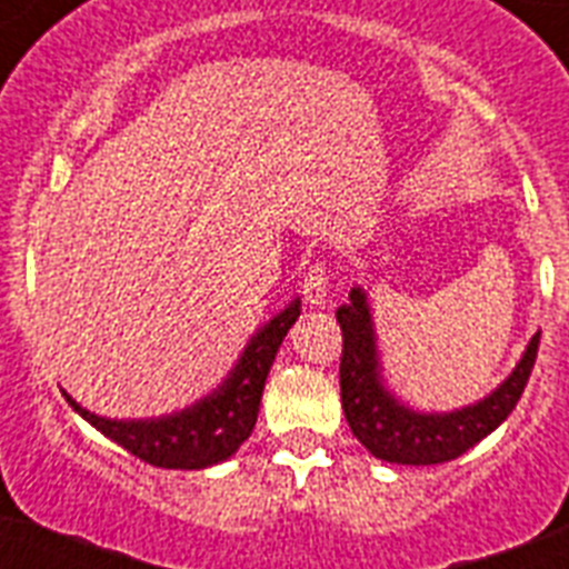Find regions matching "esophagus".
<instances>
[{
  "mask_svg": "<svg viewBox=\"0 0 569 569\" xmlns=\"http://www.w3.org/2000/svg\"><path fill=\"white\" fill-rule=\"evenodd\" d=\"M301 293L310 308H321L328 301V264L325 261H313L305 273V284H301Z\"/></svg>",
  "mask_w": 569,
  "mask_h": 569,
  "instance_id": "esophagus-1",
  "label": "esophagus"
}]
</instances>
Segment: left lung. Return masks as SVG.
Here are the masks:
<instances>
[{"label": "left lung", "instance_id": "obj_1", "mask_svg": "<svg viewBox=\"0 0 569 569\" xmlns=\"http://www.w3.org/2000/svg\"><path fill=\"white\" fill-rule=\"evenodd\" d=\"M341 328V410L356 439L381 461L390 465H445L459 459L472 445L492 433L525 393L536 365V333L510 379L472 407L453 413H416L387 393L379 379L373 325L367 299L359 288L350 290V305L336 310Z\"/></svg>", "mask_w": 569, "mask_h": 569}]
</instances>
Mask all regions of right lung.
<instances>
[{
    "mask_svg": "<svg viewBox=\"0 0 569 569\" xmlns=\"http://www.w3.org/2000/svg\"><path fill=\"white\" fill-rule=\"evenodd\" d=\"M296 319H299V301L281 310L253 336L230 379L216 393L196 401L182 413L164 416V419L116 421L90 413L70 396L64 399L82 419L97 427L99 433L122 445L128 453L148 465L168 467V470H202V467L219 465L233 456L241 441L253 433L264 379L279 353L281 339L288 336Z\"/></svg>",
    "mask_w": 569,
    "mask_h": 569,
    "instance_id": "obj_1",
    "label": "right lung"
}]
</instances>
